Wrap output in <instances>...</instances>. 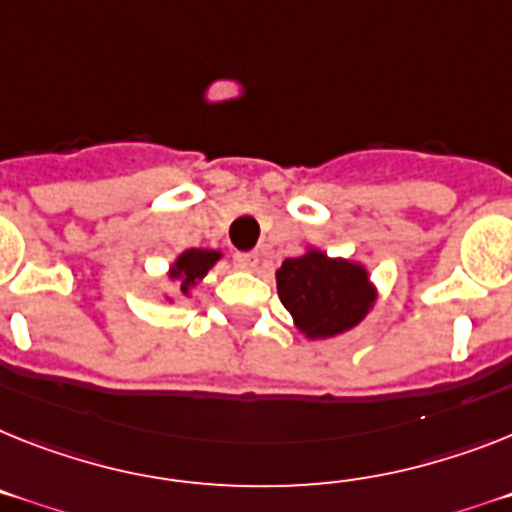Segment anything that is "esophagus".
<instances>
[{"instance_id": "34e87169", "label": "esophagus", "mask_w": 512, "mask_h": 512, "mask_svg": "<svg viewBox=\"0 0 512 512\" xmlns=\"http://www.w3.org/2000/svg\"><path fill=\"white\" fill-rule=\"evenodd\" d=\"M239 265H242L244 270H257V265H260V255L257 252H247V255H239Z\"/></svg>"}]
</instances>
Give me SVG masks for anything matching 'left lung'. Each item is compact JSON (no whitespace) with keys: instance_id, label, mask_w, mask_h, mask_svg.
Returning a JSON list of instances; mask_svg holds the SVG:
<instances>
[{"instance_id":"left-lung-1","label":"left lung","mask_w":512,"mask_h":512,"mask_svg":"<svg viewBox=\"0 0 512 512\" xmlns=\"http://www.w3.org/2000/svg\"><path fill=\"white\" fill-rule=\"evenodd\" d=\"M278 299L309 341L343 336L372 312L377 286L367 265L307 247L276 270Z\"/></svg>"}]
</instances>
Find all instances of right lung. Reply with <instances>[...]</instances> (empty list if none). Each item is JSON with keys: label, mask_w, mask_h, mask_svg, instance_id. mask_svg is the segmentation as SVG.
<instances>
[{"label": "right lung", "mask_w": 512, "mask_h": 512, "mask_svg": "<svg viewBox=\"0 0 512 512\" xmlns=\"http://www.w3.org/2000/svg\"><path fill=\"white\" fill-rule=\"evenodd\" d=\"M223 257L221 249H203V247H192L184 249L182 255L174 257V263L169 265V278L176 281L179 286V296L184 299H190L192 291L200 286L205 276H208L210 270L216 268V263ZM166 302H174V296L163 294Z\"/></svg>", "instance_id": "right-lung-1"}]
</instances>
